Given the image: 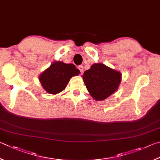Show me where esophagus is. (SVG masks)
Here are the masks:
<instances>
[{
    "label": "esophagus",
    "mask_w": 160,
    "mask_h": 160,
    "mask_svg": "<svg viewBox=\"0 0 160 160\" xmlns=\"http://www.w3.org/2000/svg\"><path fill=\"white\" fill-rule=\"evenodd\" d=\"M78 70H79V71L81 72V73L83 72V67L82 65L78 66Z\"/></svg>",
    "instance_id": "obj_1"
}]
</instances>
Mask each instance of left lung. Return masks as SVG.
<instances>
[{"label": "left lung", "mask_w": 160, "mask_h": 160, "mask_svg": "<svg viewBox=\"0 0 160 160\" xmlns=\"http://www.w3.org/2000/svg\"><path fill=\"white\" fill-rule=\"evenodd\" d=\"M88 91L96 100H103L114 93L122 80V74L102 63H95L82 76Z\"/></svg>", "instance_id": "obj_1"}]
</instances>
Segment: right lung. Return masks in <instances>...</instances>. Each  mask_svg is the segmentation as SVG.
I'll return each instance as SVG.
<instances>
[{"instance_id":"right-lung-1","label":"right lung","mask_w":160,"mask_h":160,"mask_svg":"<svg viewBox=\"0 0 160 160\" xmlns=\"http://www.w3.org/2000/svg\"><path fill=\"white\" fill-rule=\"evenodd\" d=\"M79 73V70L73 64L57 61L40 74L39 81L48 93L57 94L66 88L70 78L78 75Z\"/></svg>"}]
</instances>
